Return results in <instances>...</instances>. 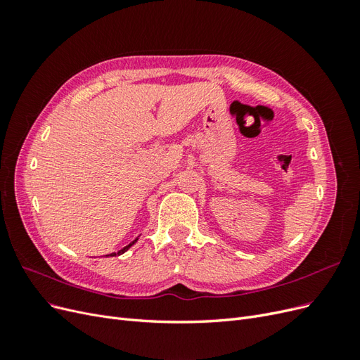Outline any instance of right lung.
<instances>
[{
	"label": "right lung",
	"mask_w": 360,
	"mask_h": 360,
	"mask_svg": "<svg viewBox=\"0 0 360 360\" xmlns=\"http://www.w3.org/2000/svg\"><path fill=\"white\" fill-rule=\"evenodd\" d=\"M136 240H138V238H135V240H134L132 243H129V245H127V246H124L123 249H120V250H118V252H112V254H111V257H115V255H120V254H124V252H126V250H127V249H129L130 246H132V245H135V243H136ZM106 257H108V255H106Z\"/></svg>",
	"instance_id": "obj_1"
}]
</instances>
